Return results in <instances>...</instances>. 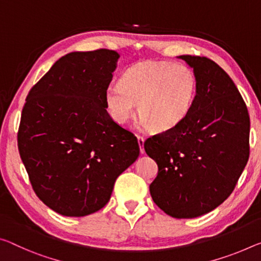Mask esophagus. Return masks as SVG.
<instances>
[{"label": "esophagus", "mask_w": 261, "mask_h": 261, "mask_svg": "<svg viewBox=\"0 0 261 261\" xmlns=\"http://www.w3.org/2000/svg\"><path fill=\"white\" fill-rule=\"evenodd\" d=\"M137 139H138V144H139V147H140V153L144 154V153H145V150H144V142H145V138H144L143 136L137 135Z\"/></svg>", "instance_id": "esophagus-1"}]
</instances>
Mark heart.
<instances>
[{
    "label": "heart",
    "mask_w": 261,
    "mask_h": 261,
    "mask_svg": "<svg viewBox=\"0 0 261 261\" xmlns=\"http://www.w3.org/2000/svg\"><path fill=\"white\" fill-rule=\"evenodd\" d=\"M197 95V77L189 66L167 60L143 61L108 86L106 108L114 121L125 124L137 109L142 122L154 131L179 126L192 111Z\"/></svg>",
    "instance_id": "heart-1"
}]
</instances>
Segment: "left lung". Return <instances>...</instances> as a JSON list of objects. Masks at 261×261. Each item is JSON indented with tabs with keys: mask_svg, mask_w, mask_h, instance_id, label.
<instances>
[{
	"mask_svg": "<svg viewBox=\"0 0 261 261\" xmlns=\"http://www.w3.org/2000/svg\"><path fill=\"white\" fill-rule=\"evenodd\" d=\"M197 77L187 118L147 138L144 148L158 165L150 185L154 203L174 218L212 212L231 195L250 156V116L237 87L215 61L180 56Z\"/></svg>",
	"mask_w": 261,
	"mask_h": 261,
	"instance_id": "8db88e82",
	"label": "left lung"
}]
</instances>
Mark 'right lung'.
I'll return each mask as SVG.
<instances>
[{"mask_svg": "<svg viewBox=\"0 0 261 261\" xmlns=\"http://www.w3.org/2000/svg\"><path fill=\"white\" fill-rule=\"evenodd\" d=\"M119 55L100 48L56 61L27 96L18 151L36 195L64 216L103 208L115 181L139 155L136 136L105 103Z\"/></svg>", "mask_w": 261, "mask_h": 261, "instance_id": "add662e5", "label": "right lung"}]
</instances>
